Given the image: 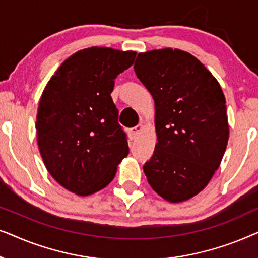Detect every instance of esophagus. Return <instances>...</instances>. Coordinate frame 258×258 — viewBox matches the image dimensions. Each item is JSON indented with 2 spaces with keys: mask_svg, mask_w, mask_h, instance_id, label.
<instances>
[{
  "mask_svg": "<svg viewBox=\"0 0 258 258\" xmlns=\"http://www.w3.org/2000/svg\"><path fill=\"white\" fill-rule=\"evenodd\" d=\"M142 129H143V124H142V123H139V124H137L136 126H134V128L130 129V130H129V136H130V139L135 140L136 137L140 135L141 132H142Z\"/></svg>",
  "mask_w": 258,
  "mask_h": 258,
  "instance_id": "obj_1",
  "label": "esophagus"
}]
</instances>
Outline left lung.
I'll use <instances>...</instances> for the list:
<instances>
[{"mask_svg":"<svg viewBox=\"0 0 258 258\" xmlns=\"http://www.w3.org/2000/svg\"><path fill=\"white\" fill-rule=\"evenodd\" d=\"M136 76L155 101L157 143L143 165L151 188L177 203L206 188L227 149L229 125L220 83L178 49L141 52Z\"/></svg>","mask_w":258,"mask_h":258,"instance_id":"obj_1","label":"left lung"}]
</instances>
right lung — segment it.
I'll return each mask as SVG.
<instances>
[{
  "label": "right lung",
  "instance_id": "1",
  "mask_svg": "<svg viewBox=\"0 0 258 258\" xmlns=\"http://www.w3.org/2000/svg\"><path fill=\"white\" fill-rule=\"evenodd\" d=\"M135 56L83 49L67 58L44 88L36 117L38 149L49 174L76 195L105 188L129 153L110 94Z\"/></svg>",
  "mask_w": 258,
  "mask_h": 258
}]
</instances>
